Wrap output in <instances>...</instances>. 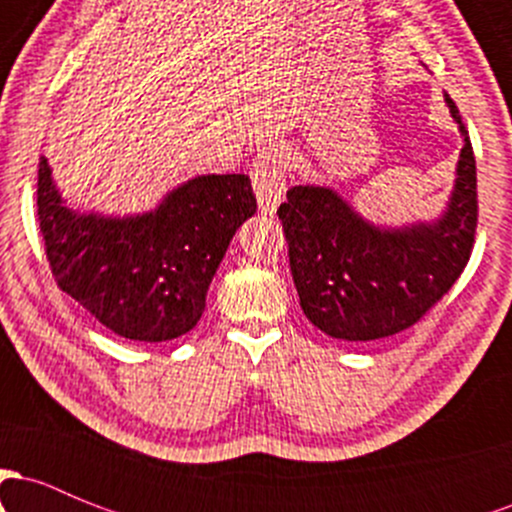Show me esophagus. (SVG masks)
I'll list each match as a JSON object with an SVG mask.
<instances>
[{"mask_svg":"<svg viewBox=\"0 0 512 512\" xmlns=\"http://www.w3.org/2000/svg\"><path fill=\"white\" fill-rule=\"evenodd\" d=\"M286 175H289V158L276 146H264L252 158L250 178L255 187L257 202L264 214H272L276 204L286 195Z\"/></svg>","mask_w":512,"mask_h":512,"instance_id":"esophagus-1","label":"esophagus"}]
</instances>
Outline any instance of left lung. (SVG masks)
Instances as JSON below:
<instances>
[{
    "label": "left lung",
    "instance_id": "left-lung-1",
    "mask_svg": "<svg viewBox=\"0 0 512 512\" xmlns=\"http://www.w3.org/2000/svg\"><path fill=\"white\" fill-rule=\"evenodd\" d=\"M462 134L448 207L433 221L375 226L325 185H293L279 219L305 317L344 342H370L419 322L469 262L477 231V163Z\"/></svg>",
    "mask_w": 512,
    "mask_h": 512
}]
</instances>
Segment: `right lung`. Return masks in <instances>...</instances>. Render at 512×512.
I'll list each match as a JSON object with an SVG mask.
<instances>
[{"instance_id":"obj_1","label":"right lung","mask_w":512,"mask_h":512,"mask_svg":"<svg viewBox=\"0 0 512 512\" xmlns=\"http://www.w3.org/2000/svg\"><path fill=\"white\" fill-rule=\"evenodd\" d=\"M255 211L243 173L197 175L144 214L69 209L48 158L38 166L40 233L57 286L134 342H168L197 325L228 245Z\"/></svg>"}]
</instances>
